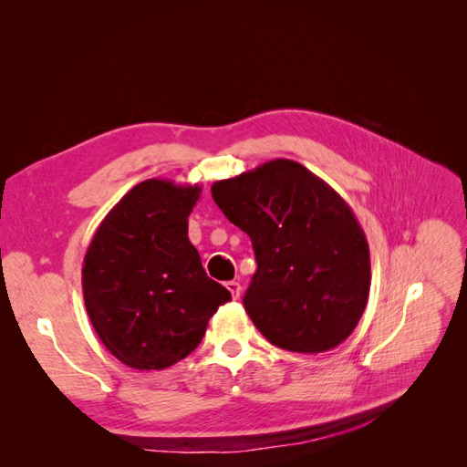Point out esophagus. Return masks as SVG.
<instances>
[{
	"label": "esophagus",
	"instance_id": "obj_1",
	"mask_svg": "<svg viewBox=\"0 0 467 467\" xmlns=\"http://www.w3.org/2000/svg\"><path fill=\"white\" fill-rule=\"evenodd\" d=\"M225 288L230 290V294H232V298H234V300H239V296H242V285H239L237 280L225 282Z\"/></svg>",
	"mask_w": 467,
	"mask_h": 467
}]
</instances>
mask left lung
Returning <instances> with one entry per match:
<instances>
[{"label": "left lung", "mask_w": 467, "mask_h": 467, "mask_svg": "<svg viewBox=\"0 0 467 467\" xmlns=\"http://www.w3.org/2000/svg\"><path fill=\"white\" fill-rule=\"evenodd\" d=\"M212 199L251 237L257 273L245 312L268 343L331 350L358 325L370 292V249L350 206L292 160L216 181Z\"/></svg>", "instance_id": "obj_1"}]
</instances>
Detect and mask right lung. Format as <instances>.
Masks as SVG:
<instances>
[{"label": "right lung", "instance_id": "add662e5", "mask_svg": "<svg viewBox=\"0 0 467 467\" xmlns=\"http://www.w3.org/2000/svg\"><path fill=\"white\" fill-rule=\"evenodd\" d=\"M199 185L138 182L99 225L81 268L88 316L107 350L134 370L189 357L232 294L208 278L189 242Z\"/></svg>", "mask_w": 467, "mask_h": 467}]
</instances>
